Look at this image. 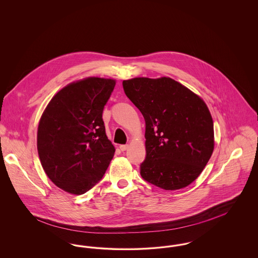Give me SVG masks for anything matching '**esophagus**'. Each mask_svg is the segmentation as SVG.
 <instances>
[{
    "mask_svg": "<svg viewBox=\"0 0 258 258\" xmlns=\"http://www.w3.org/2000/svg\"><path fill=\"white\" fill-rule=\"evenodd\" d=\"M128 147H130L128 145H121V146H120V150H121L122 152H123V151L127 150V149H128Z\"/></svg>",
    "mask_w": 258,
    "mask_h": 258,
    "instance_id": "obj_1",
    "label": "esophagus"
}]
</instances>
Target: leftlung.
I'll use <instances>...</instances> for the list:
<instances>
[{
  "mask_svg": "<svg viewBox=\"0 0 258 258\" xmlns=\"http://www.w3.org/2000/svg\"><path fill=\"white\" fill-rule=\"evenodd\" d=\"M123 87L146 123L142 178L165 190L191 184L215 147L214 123L205 101L170 77H135L123 80Z\"/></svg>",
  "mask_w": 258,
  "mask_h": 258,
  "instance_id": "8db88e82",
  "label": "left lung"
}]
</instances>
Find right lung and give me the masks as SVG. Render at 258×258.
Wrapping results in <instances>:
<instances>
[{"label":"right lung","instance_id":"right-lung-1","mask_svg":"<svg viewBox=\"0 0 258 258\" xmlns=\"http://www.w3.org/2000/svg\"><path fill=\"white\" fill-rule=\"evenodd\" d=\"M116 80L87 77L61 89L43 111L37 153L47 177L62 190L80 196L100 181L114 157L102 111Z\"/></svg>","mask_w":258,"mask_h":258}]
</instances>
